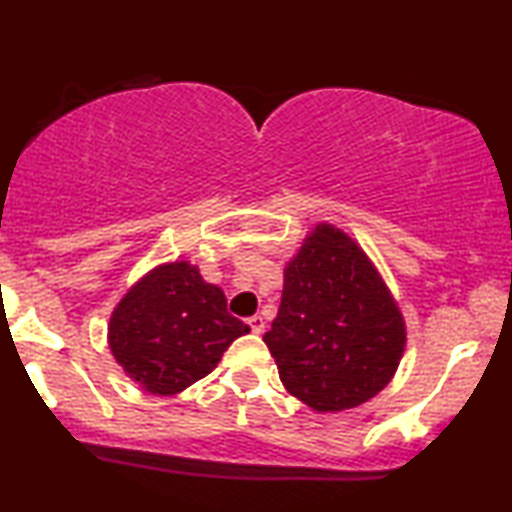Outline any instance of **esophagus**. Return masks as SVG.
<instances>
[{
  "instance_id": "34e87169",
  "label": "esophagus",
  "mask_w": 512,
  "mask_h": 512,
  "mask_svg": "<svg viewBox=\"0 0 512 512\" xmlns=\"http://www.w3.org/2000/svg\"><path fill=\"white\" fill-rule=\"evenodd\" d=\"M248 325H250V329L255 331V334H262V331H264L262 315H253V318H248Z\"/></svg>"
}]
</instances>
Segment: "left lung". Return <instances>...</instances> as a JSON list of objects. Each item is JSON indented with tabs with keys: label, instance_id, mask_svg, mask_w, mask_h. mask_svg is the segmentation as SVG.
Instances as JSON below:
<instances>
[{
	"label": "left lung",
	"instance_id": "1",
	"mask_svg": "<svg viewBox=\"0 0 512 512\" xmlns=\"http://www.w3.org/2000/svg\"><path fill=\"white\" fill-rule=\"evenodd\" d=\"M264 343L287 392L334 413L369 401L390 383L406 329L369 257L341 229L320 225L287 264Z\"/></svg>",
	"mask_w": 512,
	"mask_h": 512
}]
</instances>
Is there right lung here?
<instances>
[{"instance_id": "1", "label": "right lung", "mask_w": 512, "mask_h": 512, "mask_svg": "<svg viewBox=\"0 0 512 512\" xmlns=\"http://www.w3.org/2000/svg\"><path fill=\"white\" fill-rule=\"evenodd\" d=\"M250 327L227 311L220 287L187 262L164 264L125 294L113 311V357L150 394L169 397L218 366Z\"/></svg>"}]
</instances>
